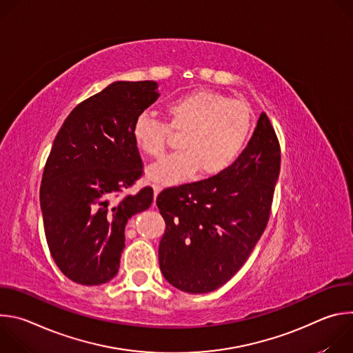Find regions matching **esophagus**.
I'll list each match as a JSON object with an SVG mask.
<instances>
[{
    "instance_id": "1",
    "label": "esophagus",
    "mask_w": 353,
    "mask_h": 353,
    "mask_svg": "<svg viewBox=\"0 0 353 353\" xmlns=\"http://www.w3.org/2000/svg\"><path fill=\"white\" fill-rule=\"evenodd\" d=\"M152 187H154V194H155V198H157V195H158V194H159V191L162 190V185H161V184H157V183H155V184H154Z\"/></svg>"
}]
</instances>
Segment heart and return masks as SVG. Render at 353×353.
Here are the masks:
<instances>
[{"mask_svg": "<svg viewBox=\"0 0 353 353\" xmlns=\"http://www.w3.org/2000/svg\"><path fill=\"white\" fill-rule=\"evenodd\" d=\"M165 114L166 123L141 113L131 127L135 146L152 159L165 155L170 132L182 134L180 152L149 170V177L162 184L185 181L196 170L207 177L222 173L237 159L253 128V113L245 102L208 89L169 100Z\"/></svg>", "mask_w": 353, "mask_h": 353, "instance_id": "b5f03b06", "label": "heart"}]
</instances>
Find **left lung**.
I'll list each match as a JSON object with an SVG mask.
<instances>
[{
    "label": "left lung",
    "instance_id": "8db88e82",
    "mask_svg": "<svg viewBox=\"0 0 353 353\" xmlns=\"http://www.w3.org/2000/svg\"><path fill=\"white\" fill-rule=\"evenodd\" d=\"M279 169V141L261 113L232 166L159 192L157 205L166 223L159 265L169 283L187 293H207L241 268L270 221Z\"/></svg>",
    "mask_w": 353,
    "mask_h": 353
}]
</instances>
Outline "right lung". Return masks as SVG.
<instances>
[{
    "label": "right lung",
    "instance_id": "1",
    "mask_svg": "<svg viewBox=\"0 0 353 353\" xmlns=\"http://www.w3.org/2000/svg\"><path fill=\"white\" fill-rule=\"evenodd\" d=\"M155 81H119L77 105L46 161L40 207L60 271L93 286L119 271L127 221L148 210L152 187L124 194L143 176L131 127L158 99Z\"/></svg>",
    "mask_w": 353,
    "mask_h": 353
}]
</instances>
